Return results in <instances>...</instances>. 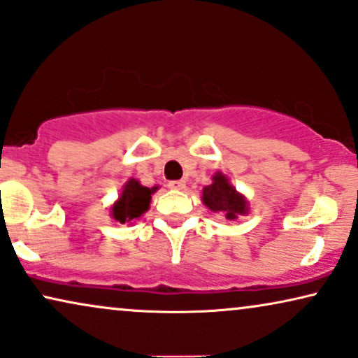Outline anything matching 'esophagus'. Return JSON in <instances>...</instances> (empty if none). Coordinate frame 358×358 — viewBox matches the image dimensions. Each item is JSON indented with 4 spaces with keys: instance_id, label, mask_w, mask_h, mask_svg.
Wrapping results in <instances>:
<instances>
[{
    "instance_id": "1",
    "label": "esophagus",
    "mask_w": 358,
    "mask_h": 358,
    "mask_svg": "<svg viewBox=\"0 0 358 358\" xmlns=\"http://www.w3.org/2000/svg\"><path fill=\"white\" fill-rule=\"evenodd\" d=\"M185 180H173V182H169L170 189H183L185 188Z\"/></svg>"
}]
</instances>
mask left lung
Returning <instances> with one entry per match:
<instances>
[{
	"label": "left lung",
	"instance_id": "8db88e82",
	"mask_svg": "<svg viewBox=\"0 0 358 358\" xmlns=\"http://www.w3.org/2000/svg\"><path fill=\"white\" fill-rule=\"evenodd\" d=\"M203 203L217 214H224L227 219H236L239 214L247 213V201L236 188L229 183L227 176L217 171L213 183L203 189Z\"/></svg>",
	"mask_w": 358,
	"mask_h": 358
}]
</instances>
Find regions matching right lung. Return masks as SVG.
Here are the masks:
<instances>
[{"instance_id": "right-lung-1", "label": "right lung", "mask_w": 358, "mask_h": 358, "mask_svg": "<svg viewBox=\"0 0 358 358\" xmlns=\"http://www.w3.org/2000/svg\"><path fill=\"white\" fill-rule=\"evenodd\" d=\"M157 189L155 188H147L142 187V185L137 182V180L131 178L129 182L124 187L121 196L114 206L111 208V216L119 221L121 224L131 222L134 219L141 217L147 209H149L150 204V194Z\"/></svg>"}]
</instances>
